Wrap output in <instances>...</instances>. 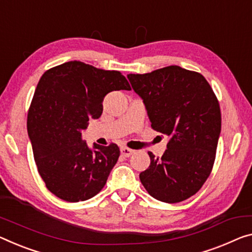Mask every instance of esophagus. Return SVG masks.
<instances>
[{
  "mask_svg": "<svg viewBox=\"0 0 252 252\" xmlns=\"http://www.w3.org/2000/svg\"><path fill=\"white\" fill-rule=\"evenodd\" d=\"M134 152H135L134 150L128 149V148H125V146H123V148L121 149V153H122V156H123V157H126V158L130 157L131 154H133Z\"/></svg>",
  "mask_w": 252,
  "mask_h": 252,
  "instance_id": "34e87169",
  "label": "esophagus"
}]
</instances>
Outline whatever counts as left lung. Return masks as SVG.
<instances>
[{
    "instance_id": "8db88e82",
    "label": "left lung",
    "mask_w": 252,
    "mask_h": 252,
    "mask_svg": "<svg viewBox=\"0 0 252 252\" xmlns=\"http://www.w3.org/2000/svg\"><path fill=\"white\" fill-rule=\"evenodd\" d=\"M127 77L143 99L151 127L169 137L161 158L149 152L151 163L139 180L156 199L183 202L212 172L222 122L219 100L200 73L177 65Z\"/></svg>"
}]
</instances>
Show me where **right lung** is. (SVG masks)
Wrapping results in <instances>:
<instances>
[{"label": "right lung", "instance_id": "add662e5", "mask_svg": "<svg viewBox=\"0 0 252 252\" xmlns=\"http://www.w3.org/2000/svg\"><path fill=\"white\" fill-rule=\"evenodd\" d=\"M117 90H130L121 72L79 61L49 68L40 77L27 128L38 172L59 198L83 202L106 185L121 151L115 143L89 149L81 130L89 119L101 116L104 95Z\"/></svg>", "mask_w": 252, "mask_h": 252}]
</instances>
